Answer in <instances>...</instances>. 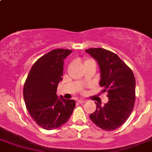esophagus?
I'll list each match as a JSON object with an SVG mask.
<instances>
[{
	"label": "esophagus",
	"mask_w": 152,
	"mask_h": 152,
	"mask_svg": "<svg viewBox=\"0 0 152 152\" xmlns=\"http://www.w3.org/2000/svg\"><path fill=\"white\" fill-rule=\"evenodd\" d=\"M77 102L78 103H80V104H83V103L86 102V100H84V99H79Z\"/></svg>",
	"instance_id": "esophagus-1"
}]
</instances>
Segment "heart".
Here are the masks:
<instances>
[{"instance_id":"b5f03b06","label":"heart","mask_w":152,"mask_h":152,"mask_svg":"<svg viewBox=\"0 0 152 152\" xmlns=\"http://www.w3.org/2000/svg\"><path fill=\"white\" fill-rule=\"evenodd\" d=\"M91 59H87V60H86V61H85V62H86V61H91Z\"/></svg>"}]
</instances>
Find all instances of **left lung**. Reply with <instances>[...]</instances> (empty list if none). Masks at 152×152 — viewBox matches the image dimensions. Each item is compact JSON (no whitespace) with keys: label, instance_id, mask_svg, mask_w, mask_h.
Wrapping results in <instances>:
<instances>
[{"label":"left lung","instance_id":"1","mask_svg":"<svg viewBox=\"0 0 152 152\" xmlns=\"http://www.w3.org/2000/svg\"><path fill=\"white\" fill-rule=\"evenodd\" d=\"M97 61L101 69L99 84L107 92L109 102H96V109L90 118L104 130H115L128 119L135 101V79L131 69L117 54L101 48L86 50Z\"/></svg>","mask_w":152,"mask_h":152}]
</instances>
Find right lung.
I'll use <instances>...</instances> for the list:
<instances>
[{
	"label": "right lung",
	"mask_w": 152,
	"mask_h": 152,
	"mask_svg": "<svg viewBox=\"0 0 152 152\" xmlns=\"http://www.w3.org/2000/svg\"><path fill=\"white\" fill-rule=\"evenodd\" d=\"M72 50L57 48L35 61L24 85L23 96L31 117L45 130L59 128L72 114L75 102L58 99V84L62 80L64 59Z\"/></svg>",
	"instance_id": "add662e5"
}]
</instances>
